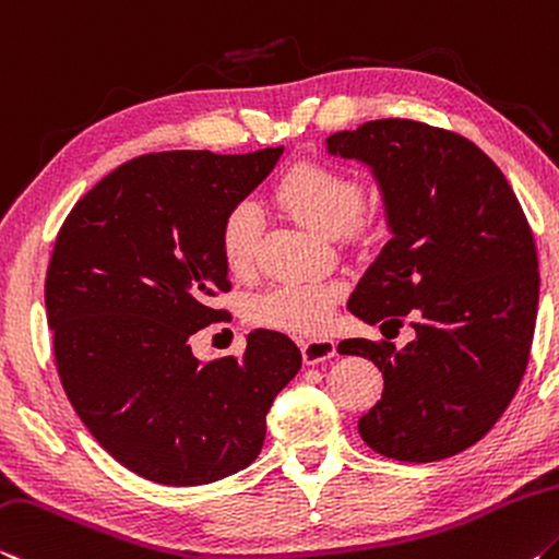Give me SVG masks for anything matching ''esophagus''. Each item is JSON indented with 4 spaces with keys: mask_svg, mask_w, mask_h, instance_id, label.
<instances>
[{
    "mask_svg": "<svg viewBox=\"0 0 559 559\" xmlns=\"http://www.w3.org/2000/svg\"><path fill=\"white\" fill-rule=\"evenodd\" d=\"M336 354V344L332 340H307L301 342V356H305V364H319L332 359Z\"/></svg>",
    "mask_w": 559,
    "mask_h": 559,
    "instance_id": "34e87169",
    "label": "esophagus"
}]
</instances>
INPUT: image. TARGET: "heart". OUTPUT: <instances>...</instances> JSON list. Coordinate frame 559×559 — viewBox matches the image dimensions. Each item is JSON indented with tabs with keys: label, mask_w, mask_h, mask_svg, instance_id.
I'll return each instance as SVG.
<instances>
[{
	"label": "heart",
	"mask_w": 559,
	"mask_h": 559,
	"mask_svg": "<svg viewBox=\"0 0 559 559\" xmlns=\"http://www.w3.org/2000/svg\"><path fill=\"white\" fill-rule=\"evenodd\" d=\"M274 200L322 235H359L364 227V188L352 173L332 163L305 158L274 186ZM262 235V213L250 200H240L219 219L217 250L233 274H247L254 264ZM340 287L324 280H289L250 299L254 324L292 334H322L332 324Z\"/></svg>",
	"instance_id": "heart-1"
}]
</instances>
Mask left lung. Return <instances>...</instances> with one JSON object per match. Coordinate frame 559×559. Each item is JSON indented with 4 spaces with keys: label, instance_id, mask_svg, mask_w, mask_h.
Wrapping results in <instances>:
<instances>
[{
    "label": "left lung",
    "instance_id": "1",
    "mask_svg": "<svg viewBox=\"0 0 559 559\" xmlns=\"http://www.w3.org/2000/svg\"><path fill=\"white\" fill-rule=\"evenodd\" d=\"M329 153L369 163L393 237L354 289L369 324L416 336L346 340L371 359L383 393L359 433L393 461L465 451L506 414L525 377L537 317V247L520 200L473 141L411 118H379L326 139Z\"/></svg>",
    "mask_w": 559,
    "mask_h": 559
}]
</instances>
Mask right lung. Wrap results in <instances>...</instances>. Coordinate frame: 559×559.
Instances as JSON below:
<instances>
[{
    "label": "right lung",
    "instance_id": "right-lung-1",
    "mask_svg": "<svg viewBox=\"0 0 559 559\" xmlns=\"http://www.w3.org/2000/svg\"><path fill=\"white\" fill-rule=\"evenodd\" d=\"M282 148L163 151L126 160L71 207L47 270L61 386L91 436L135 475L200 486L258 459L267 411L301 366L287 334L254 329L240 356L198 361L190 336L230 317L217 250L227 207Z\"/></svg>",
    "mask_w": 559,
    "mask_h": 559
}]
</instances>
